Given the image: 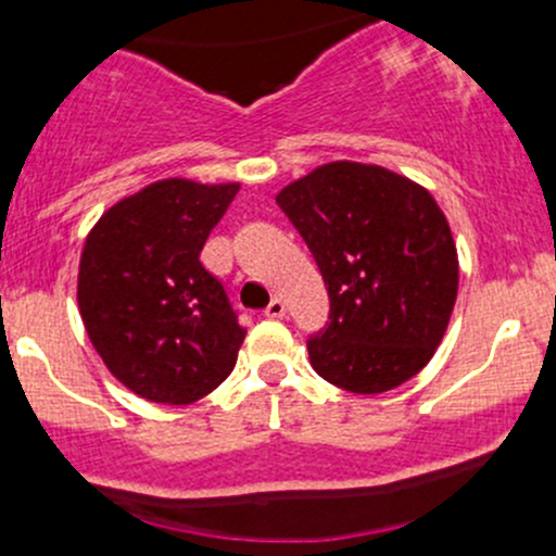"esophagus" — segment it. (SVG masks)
Returning a JSON list of instances; mask_svg holds the SVG:
<instances>
[{
  "mask_svg": "<svg viewBox=\"0 0 556 556\" xmlns=\"http://www.w3.org/2000/svg\"><path fill=\"white\" fill-rule=\"evenodd\" d=\"M263 314H266V317H271V319H282L285 314H288V306H285L282 299H274L271 304L266 306V312H263Z\"/></svg>",
  "mask_w": 556,
  "mask_h": 556,
  "instance_id": "1",
  "label": "esophagus"
}]
</instances>
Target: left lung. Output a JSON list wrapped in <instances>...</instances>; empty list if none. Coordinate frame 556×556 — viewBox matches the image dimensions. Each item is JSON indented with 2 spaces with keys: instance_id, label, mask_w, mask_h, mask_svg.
Segmentation results:
<instances>
[{
  "instance_id": "8db88e82",
  "label": "left lung",
  "mask_w": 556,
  "mask_h": 556,
  "mask_svg": "<svg viewBox=\"0 0 556 556\" xmlns=\"http://www.w3.org/2000/svg\"><path fill=\"white\" fill-rule=\"evenodd\" d=\"M277 204L328 288V323L306 339L314 371L357 395L422 371L444 339L459 279L433 195L382 166L333 161L282 188Z\"/></svg>"
}]
</instances>
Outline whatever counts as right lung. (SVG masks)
I'll use <instances>...</instances> for the list:
<instances>
[{
  "label": "right lung",
  "instance_id": "1",
  "mask_svg": "<svg viewBox=\"0 0 556 556\" xmlns=\"http://www.w3.org/2000/svg\"><path fill=\"white\" fill-rule=\"evenodd\" d=\"M237 182L161 179L117 201L88 233L77 304L112 377L153 403L188 406L237 366L247 330L201 266Z\"/></svg>",
  "mask_w": 556,
  "mask_h": 556
}]
</instances>
